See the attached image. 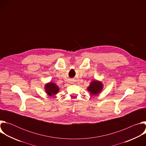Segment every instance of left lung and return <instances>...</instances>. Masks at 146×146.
<instances>
[{"mask_svg": "<svg viewBox=\"0 0 146 146\" xmlns=\"http://www.w3.org/2000/svg\"><path fill=\"white\" fill-rule=\"evenodd\" d=\"M103 86L102 83L98 81H93L91 82L90 86L87 88L88 91L91 92L92 95H97L102 90Z\"/></svg>", "mask_w": 146, "mask_h": 146, "instance_id": "obj_1", "label": "left lung"}]
</instances>
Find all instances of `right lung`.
I'll return each mask as SVG.
<instances>
[{
  "label": "right lung",
  "instance_id": "right-lung-1",
  "mask_svg": "<svg viewBox=\"0 0 146 146\" xmlns=\"http://www.w3.org/2000/svg\"><path fill=\"white\" fill-rule=\"evenodd\" d=\"M45 90L48 95L50 96L57 94L59 91L58 87L52 82H50L46 84L45 86Z\"/></svg>",
  "mask_w": 146,
  "mask_h": 146
}]
</instances>
